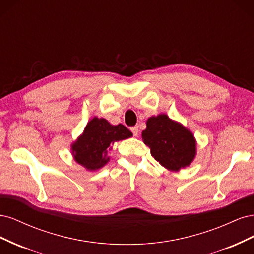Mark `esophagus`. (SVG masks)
Instances as JSON below:
<instances>
[{
  "label": "esophagus",
  "instance_id": "1",
  "mask_svg": "<svg viewBox=\"0 0 254 254\" xmlns=\"http://www.w3.org/2000/svg\"><path fill=\"white\" fill-rule=\"evenodd\" d=\"M130 130H131V132L133 133V135H134V136H137V135H139V128H137V126L131 127V128H130Z\"/></svg>",
  "mask_w": 254,
  "mask_h": 254
}]
</instances>
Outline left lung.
Instances as JSON below:
<instances>
[{"label": "left lung", "instance_id": "8db88e82", "mask_svg": "<svg viewBox=\"0 0 254 254\" xmlns=\"http://www.w3.org/2000/svg\"><path fill=\"white\" fill-rule=\"evenodd\" d=\"M142 140L150 148L151 156L168 171L178 172L189 166L196 156L193 133L166 114L147 120Z\"/></svg>", "mask_w": 254, "mask_h": 254}]
</instances>
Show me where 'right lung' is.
I'll return each mask as SVG.
<instances>
[{
  "instance_id": "1",
  "label": "right lung",
  "mask_w": 254,
  "mask_h": 254,
  "mask_svg": "<svg viewBox=\"0 0 254 254\" xmlns=\"http://www.w3.org/2000/svg\"><path fill=\"white\" fill-rule=\"evenodd\" d=\"M132 136L124 125H111L105 119L93 118L78 139L72 144L74 160L88 171H96L109 162L107 156L114 142Z\"/></svg>"
}]
</instances>
